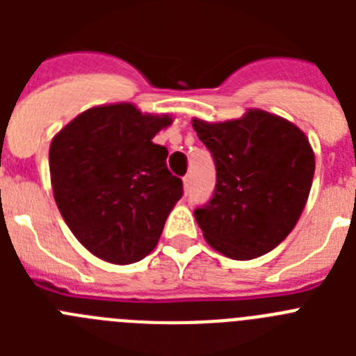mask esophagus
<instances>
[{
    "mask_svg": "<svg viewBox=\"0 0 356 356\" xmlns=\"http://www.w3.org/2000/svg\"><path fill=\"white\" fill-rule=\"evenodd\" d=\"M191 185H193V175L188 172V175L184 176V188H185V193H188V188H191Z\"/></svg>",
    "mask_w": 356,
    "mask_h": 356,
    "instance_id": "1",
    "label": "esophagus"
}]
</instances>
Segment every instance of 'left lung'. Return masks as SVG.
<instances>
[{"mask_svg": "<svg viewBox=\"0 0 356 356\" xmlns=\"http://www.w3.org/2000/svg\"><path fill=\"white\" fill-rule=\"evenodd\" d=\"M193 127L216 163V188L194 210L213 250L250 260L271 251L294 228L312 187L316 159L292 122L251 110L242 119Z\"/></svg>", "mask_w": 356, "mask_h": 356, "instance_id": "obj_1", "label": "left lung"}]
</instances>
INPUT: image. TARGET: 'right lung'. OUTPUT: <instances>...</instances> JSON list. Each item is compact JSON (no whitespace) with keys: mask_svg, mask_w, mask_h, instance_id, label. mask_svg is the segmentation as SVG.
Segmentation results:
<instances>
[{"mask_svg":"<svg viewBox=\"0 0 356 356\" xmlns=\"http://www.w3.org/2000/svg\"><path fill=\"white\" fill-rule=\"evenodd\" d=\"M168 115H143L130 103L94 106L53 139V196L74 237L112 264L139 262L156 246L184 184L153 143Z\"/></svg>","mask_w":356,"mask_h":356,"instance_id":"obj_1","label":"right lung"}]
</instances>
